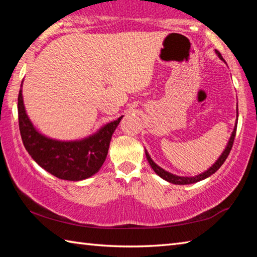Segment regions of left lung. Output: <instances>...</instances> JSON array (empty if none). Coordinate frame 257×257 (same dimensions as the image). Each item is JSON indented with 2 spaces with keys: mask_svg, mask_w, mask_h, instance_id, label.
<instances>
[{
  "mask_svg": "<svg viewBox=\"0 0 257 257\" xmlns=\"http://www.w3.org/2000/svg\"><path fill=\"white\" fill-rule=\"evenodd\" d=\"M216 54L219 55L220 59L223 60L222 55L220 54V52L216 51ZM237 108H238V107H237ZM237 113H238V111H237ZM237 115H238V114H237ZM236 130H237V122H236V125H234L232 135H231V137H230V139H229V143H228L227 147H225V150H224L223 153L221 154V156H220L219 159H217L216 162H215L214 164H213L212 167H211L210 169H208L207 171L203 172V173H201V175H198V176H195V177H179V176H175V175H172V173H170V172L163 170V169L160 168L159 165H156V164L153 162V160L151 159V156L149 155V153H147V152H145L146 159H147V161H149V163L151 164V167H152V169H153V170L155 171V173H158V175H159L161 178H163L164 180L171 182V184H176V185H189V184H194V182L201 181V180H203V179H205V178L212 176L213 173L219 170L221 165H222V164L224 163V161L227 160L228 155H229V153H230V151H231V149H232L233 141H234V136H236Z\"/></svg>",
  "mask_w": 257,
  "mask_h": 257,
  "instance_id": "left-lung-1",
  "label": "left lung"
}]
</instances>
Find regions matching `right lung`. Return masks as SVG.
Here are the masks:
<instances>
[{"instance_id":"1","label":"right lung","mask_w":257,"mask_h":257,"mask_svg":"<svg viewBox=\"0 0 257 257\" xmlns=\"http://www.w3.org/2000/svg\"><path fill=\"white\" fill-rule=\"evenodd\" d=\"M18 119L25 149L36 163L59 179L79 181L95 175L106 159L112 134L118 120L112 121L82 141L60 142L37 132L26 114L21 89L18 95Z\"/></svg>"}]
</instances>
